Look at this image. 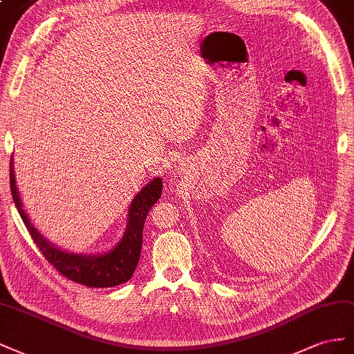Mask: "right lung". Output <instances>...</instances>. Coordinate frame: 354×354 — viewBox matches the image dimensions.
<instances>
[{
  "mask_svg": "<svg viewBox=\"0 0 354 354\" xmlns=\"http://www.w3.org/2000/svg\"><path fill=\"white\" fill-rule=\"evenodd\" d=\"M10 188H12L13 201L19 210L26 230L31 234L35 245L44 258L52 264L65 279L75 281L88 288H111L118 286L133 276L142 248V233L147 215L149 214L163 191V183L156 178L140 191L133 198L129 210V225L124 237L121 239L117 248L108 254L97 257H83L75 254H66L50 245L43 236L29 222L16 189L13 166H10Z\"/></svg>",
  "mask_w": 354,
  "mask_h": 354,
  "instance_id": "obj_1",
  "label": "right lung"
}]
</instances>
